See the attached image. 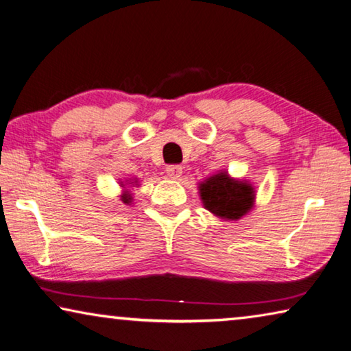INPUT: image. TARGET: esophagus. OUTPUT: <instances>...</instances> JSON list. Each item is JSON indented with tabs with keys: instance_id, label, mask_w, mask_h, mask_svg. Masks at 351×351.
<instances>
[{
	"instance_id": "34e87169",
	"label": "esophagus",
	"mask_w": 351,
	"mask_h": 351,
	"mask_svg": "<svg viewBox=\"0 0 351 351\" xmlns=\"http://www.w3.org/2000/svg\"><path fill=\"white\" fill-rule=\"evenodd\" d=\"M182 172H183V168L180 165L166 166V174H168L171 179H179V177L182 176Z\"/></svg>"
}]
</instances>
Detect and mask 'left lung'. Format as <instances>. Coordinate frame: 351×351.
I'll list each match as a JSON object with an SVG mask.
<instances>
[{"label": "left lung", "mask_w": 351, "mask_h": 351, "mask_svg": "<svg viewBox=\"0 0 351 351\" xmlns=\"http://www.w3.org/2000/svg\"><path fill=\"white\" fill-rule=\"evenodd\" d=\"M204 206L222 219H239L252 208L255 191L249 183L230 179L226 172L216 174L199 186Z\"/></svg>", "instance_id": "1"}]
</instances>
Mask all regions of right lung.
<instances>
[{
  "instance_id": "1",
  "label": "right lung",
  "mask_w": 351,
  "mask_h": 351,
  "mask_svg": "<svg viewBox=\"0 0 351 351\" xmlns=\"http://www.w3.org/2000/svg\"><path fill=\"white\" fill-rule=\"evenodd\" d=\"M123 200H124V204H129L130 200H132V197L129 196V194H123Z\"/></svg>"
}]
</instances>
